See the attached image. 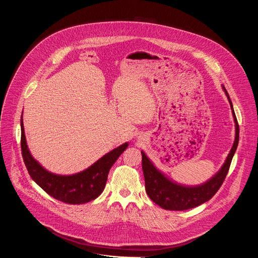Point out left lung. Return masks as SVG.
I'll list each match as a JSON object with an SVG mask.
<instances>
[{"instance_id":"obj_1","label":"left lung","mask_w":258,"mask_h":258,"mask_svg":"<svg viewBox=\"0 0 258 258\" xmlns=\"http://www.w3.org/2000/svg\"><path fill=\"white\" fill-rule=\"evenodd\" d=\"M224 90L229 99L233 116L236 124V138L235 143L232 147L231 152L220 170L207 182L203 183L201 186L197 187H183L179 186L177 183L170 181L166 178L156 167L152 164V162L145 155L142 151V168L145 177V188L146 192L148 194L149 198L159 205L160 207L166 210H187L190 208H194L203 204L204 202L211 199L215 193L222 187L223 182L228 174L233 156L236 152L237 146L239 143V124L236 117V114L233 109V104L230 99V96L227 90L224 87Z\"/></svg>"}]
</instances>
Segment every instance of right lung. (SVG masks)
Returning <instances> with one entry per match:
<instances>
[{
    "instance_id": "obj_1",
    "label": "right lung",
    "mask_w": 258,
    "mask_h": 258,
    "mask_svg": "<svg viewBox=\"0 0 258 258\" xmlns=\"http://www.w3.org/2000/svg\"><path fill=\"white\" fill-rule=\"evenodd\" d=\"M127 145L125 143L117 147L80 173L58 175L47 171L30 155L21 118V152L29 175L50 196L68 204H83L96 199L105 188L110 168Z\"/></svg>"
}]
</instances>
